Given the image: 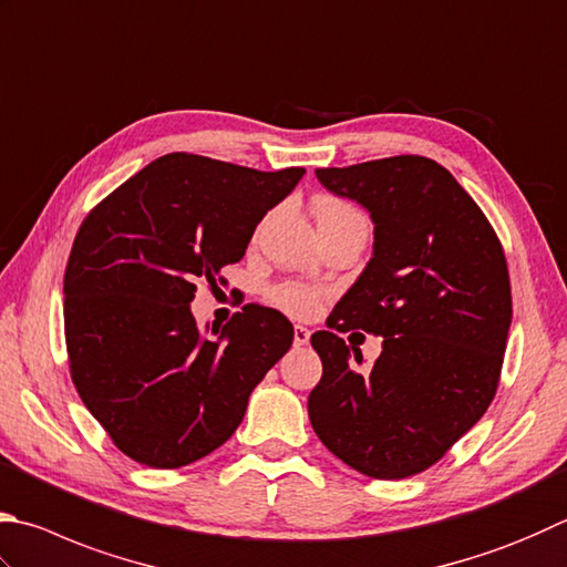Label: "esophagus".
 Wrapping results in <instances>:
<instances>
[{
    "label": "esophagus",
    "instance_id": "34e87169",
    "mask_svg": "<svg viewBox=\"0 0 567 567\" xmlns=\"http://www.w3.org/2000/svg\"><path fill=\"white\" fill-rule=\"evenodd\" d=\"M308 340H311V330L303 328V326H296L293 328V346L301 348V346L308 343Z\"/></svg>",
    "mask_w": 567,
    "mask_h": 567
}]
</instances>
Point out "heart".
<instances>
[{
	"label": "heart",
	"instance_id": "b5f03b06",
	"mask_svg": "<svg viewBox=\"0 0 567 567\" xmlns=\"http://www.w3.org/2000/svg\"><path fill=\"white\" fill-rule=\"evenodd\" d=\"M316 215H318V224H328V221H338L346 217H355V215H360V212L340 199L323 197L316 202ZM269 298H271V303L276 308H281L284 313L296 316V318H308L318 311L320 298L323 296H320V291H316V288L306 286V284L286 281V284L274 286Z\"/></svg>",
	"mask_w": 567,
	"mask_h": 567
}]
</instances>
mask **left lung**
Returning a JSON list of instances; mask_svg holds the SVG:
<instances>
[{
  "label": "left lung",
  "instance_id": "1",
  "mask_svg": "<svg viewBox=\"0 0 567 567\" xmlns=\"http://www.w3.org/2000/svg\"><path fill=\"white\" fill-rule=\"evenodd\" d=\"M316 177L370 212L375 244L330 330L311 336L323 378L308 394V416L355 472L408 478L440 462L494 400L514 313L504 247L468 192L430 157L323 167ZM352 327L383 336L365 373L349 365L337 336Z\"/></svg>",
  "mask_w": 567,
  "mask_h": 567
}]
</instances>
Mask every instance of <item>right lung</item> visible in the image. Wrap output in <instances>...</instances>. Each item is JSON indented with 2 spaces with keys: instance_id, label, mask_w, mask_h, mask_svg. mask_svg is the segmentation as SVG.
<instances>
[{
  "instance_id": "right-lung-1",
  "label": "right lung",
  "mask_w": 567,
  "mask_h": 567,
  "mask_svg": "<svg viewBox=\"0 0 567 567\" xmlns=\"http://www.w3.org/2000/svg\"><path fill=\"white\" fill-rule=\"evenodd\" d=\"M303 173L169 153L83 219L63 274L71 380L133 462L177 468L215 452L291 348L293 326L274 308L244 306L212 339L189 303Z\"/></svg>"
}]
</instances>
